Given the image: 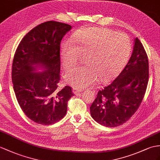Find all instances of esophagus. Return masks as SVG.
<instances>
[{
  "mask_svg": "<svg viewBox=\"0 0 160 160\" xmlns=\"http://www.w3.org/2000/svg\"><path fill=\"white\" fill-rule=\"evenodd\" d=\"M81 92H82V89H81L73 88V92H74V93H75V94H78V93H80Z\"/></svg>",
  "mask_w": 160,
  "mask_h": 160,
  "instance_id": "obj_1",
  "label": "esophagus"
}]
</instances>
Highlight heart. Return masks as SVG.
Listing matches in <instances>:
<instances>
[{"mask_svg":"<svg viewBox=\"0 0 160 160\" xmlns=\"http://www.w3.org/2000/svg\"><path fill=\"white\" fill-rule=\"evenodd\" d=\"M132 49V41L126 34L98 27L81 29L74 39L62 44L61 60L66 69L82 56L86 65L70 69L64 80L76 88H84L94 83L98 77L102 81L110 79L127 63Z\"/></svg>","mask_w":160,"mask_h":160,"instance_id":"1","label":"heart"}]
</instances>
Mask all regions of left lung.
Returning <instances> with one entry per match:
<instances>
[{
	"instance_id": "obj_1",
	"label": "left lung",
	"mask_w": 160,
	"mask_h": 160,
	"mask_svg": "<svg viewBox=\"0 0 160 160\" xmlns=\"http://www.w3.org/2000/svg\"><path fill=\"white\" fill-rule=\"evenodd\" d=\"M149 59L138 38L132 56L116 79L99 90L90 107L92 118L113 128L126 123L141 105L149 81Z\"/></svg>"
}]
</instances>
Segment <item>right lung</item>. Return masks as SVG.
I'll use <instances>...</instances> for the list:
<instances>
[{
  "instance_id": "1",
  "label": "right lung",
  "mask_w": 160,
  "mask_h": 160,
  "mask_svg": "<svg viewBox=\"0 0 160 160\" xmlns=\"http://www.w3.org/2000/svg\"><path fill=\"white\" fill-rule=\"evenodd\" d=\"M64 23L48 21L27 33L15 51L12 82L18 102L25 115L35 123L52 125L64 118L72 88H59L60 43L71 29ZM42 72H33L37 67Z\"/></svg>"
}]
</instances>
